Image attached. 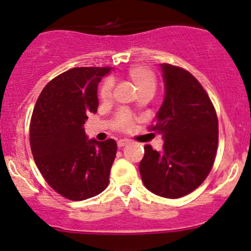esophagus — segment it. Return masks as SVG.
I'll use <instances>...</instances> for the list:
<instances>
[{
	"label": "esophagus",
	"mask_w": 251,
	"mask_h": 251,
	"mask_svg": "<svg viewBox=\"0 0 251 251\" xmlns=\"http://www.w3.org/2000/svg\"><path fill=\"white\" fill-rule=\"evenodd\" d=\"M128 143H130V142H128L127 139H120V141H118V148H123L127 146Z\"/></svg>",
	"instance_id": "34e87169"
}]
</instances>
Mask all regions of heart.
Returning <instances> with one entry per match:
<instances>
[{"instance_id":"heart-1","label":"heart","mask_w":251,"mask_h":251,"mask_svg":"<svg viewBox=\"0 0 251 251\" xmlns=\"http://www.w3.org/2000/svg\"><path fill=\"white\" fill-rule=\"evenodd\" d=\"M127 77L131 83L136 86L137 91L139 95L150 94L154 95L157 86L156 75L150 68L144 67V66H134L127 73ZM113 91V81L105 80L100 89V97L103 101H108L112 97ZM131 124V117L127 113H121L118 115V127L125 128Z\"/></svg>"}]
</instances>
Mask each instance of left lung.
I'll return each instance as SVG.
<instances>
[{
    "label": "left lung",
    "mask_w": 251,
    "mask_h": 251,
    "mask_svg": "<svg viewBox=\"0 0 251 251\" xmlns=\"http://www.w3.org/2000/svg\"><path fill=\"white\" fill-rule=\"evenodd\" d=\"M165 97L152 130L162 134V150L144 147L139 173L157 196L179 199L203 183L214 163L218 118L196 78L176 66L160 63Z\"/></svg>",
    "instance_id": "1"
}]
</instances>
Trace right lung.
Wrapping results in <instances>:
<instances>
[{
    "instance_id": "1",
    "label": "right lung",
    "mask_w": 251,
    "mask_h": 251,
    "mask_svg": "<svg viewBox=\"0 0 251 251\" xmlns=\"http://www.w3.org/2000/svg\"><path fill=\"white\" fill-rule=\"evenodd\" d=\"M109 67H75L46 85L30 125L33 159L52 189L72 201L101 194L109 183L117 142L89 139L84 124L99 107L97 86Z\"/></svg>"
}]
</instances>
